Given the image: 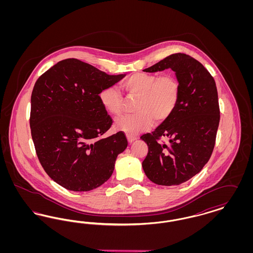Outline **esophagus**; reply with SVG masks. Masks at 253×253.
Returning a JSON list of instances; mask_svg holds the SVG:
<instances>
[{"label": "esophagus", "instance_id": "obj_1", "mask_svg": "<svg viewBox=\"0 0 253 253\" xmlns=\"http://www.w3.org/2000/svg\"><path fill=\"white\" fill-rule=\"evenodd\" d=\"M127 139H128V142L129 143H132L134 140H136V136H133V135H127Z\"/></svg>", "mask_w": 253, "mask_h": 253}]
</instances>
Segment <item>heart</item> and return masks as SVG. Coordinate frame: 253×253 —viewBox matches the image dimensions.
Listing matches in <instances>:
<instances>
[{
  "mask_svg": "<svg viewBox=\"0 0 253 253\" xmlns=\"http://www.w3.org/2000/svg\"><path fill=\"white\" fill-rule=\"evenodd\" d=\"M130 96H137L132 115H124L116 120V127L129 135H135L149 129L154 119L157 122L166 121L177 105L180 84L174 75L136 73L122 84ZM99 100L104 109L119 116L123 109V97L115 86H109L99 93Z\"/></svg>",
  "mask_w": 253,
  "mask_h": 253,
  "instance_id": "b5f03b06",
  "label": "heart"
}]
</instances>
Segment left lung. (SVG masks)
I'll use <instances>...</instances> for the list:
<instances>
[{"label": "left lung", "instance_id": "obj_1", "mask_svg": "<svg viewBox=\"0 0 253 253\" xmlns=\"http://www.w3.org/2000/svg\"><path fill=\"white\" fill-rule=\"evenodd\" d=\"M168 68L180 84L177 105L154 132L140 136L149 149L142 162L145 174L162 186L180 185L203 169L212 154L220 121L216 84L204 66L176 53L143 71ZM160 137L168 138L169 144L158 143Z\"/></svg>", "mask_w": 253, "mask_h": 253}]
</instances>
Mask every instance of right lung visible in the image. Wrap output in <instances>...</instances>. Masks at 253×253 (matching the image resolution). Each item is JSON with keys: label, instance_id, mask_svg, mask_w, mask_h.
<instances>
[{"label": "right lung", "instance_id": "add662e5", "mask_svg": "<svg viewBox=\"0 0 253 253\" xmlns=\"http://www.w3.org/2000/svg\"><path fill=\"white\" fill-rule=\"evenodd\" d=\"M125 76L66 59L38 79L31 95V135L42 168L61 187L88 192L111 177L128 141L123 132L101 137L113 121L99 93Z\"/></svg>", "mask_w": 253, "mask_h": 253}]
</instances>
